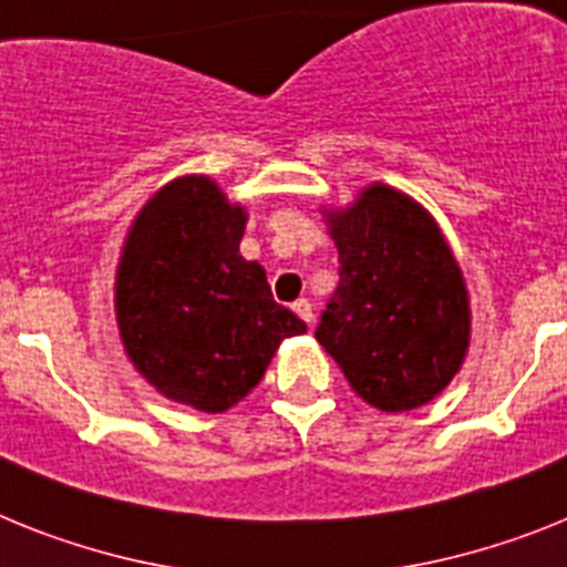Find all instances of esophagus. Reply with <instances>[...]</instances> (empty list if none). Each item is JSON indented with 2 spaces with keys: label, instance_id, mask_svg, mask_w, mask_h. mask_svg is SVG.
<instances>
[{
  "label": "esophagus",
  "instance_id": "obj_1",
  "mask_svg": "<svg viewBox=\"0 0 567 567\" xmlns=\"http://www.w3.org/2000/svg\"><path fill=\"white\" fill-rule=\"evenodd\" d=\"M292 309H295V315H298L300 320H303V323H312L315 320V312H312V303H309L307 298H298L292 303Z\"/></svg>",
  "mask_w": 567,
  "mask_h": 567
}]
</instances>
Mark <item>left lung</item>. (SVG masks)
<instances>
[{"instance_id": "obj_1", "label": "left lung", "mask_w": 567, "mask_h": 567, "mask_svg": "<svg viewBox=\"0 0 567 567\" xmlns=\"http://www.w3.org/2000/svg\"><path fill=\"white\" fill-rule=\"evenodd\" d=\"M323 215L340 284L315 338L380 412L432 403L471 340L468 289L443 229L412 195L380 182Z\"/></svg>"}]
</instances>
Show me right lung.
<instances>
[{
  "label": "right lung",
  "mask_w": 567,
  "mask_h": 567,
  "mask_svg": "<svg viewBox=\"0 0 567 567\" xmlns=\"http://www.w3.org/2000/svg\"><path fill=\"white\" fill-rule=\"evenodd\" d=\"M247 209L207 175L164 184L138 209L115 269L124 352L155 392L221 414L247 398L280 340L307 323L275 303L267 272L240 255Z\"/></svg>",
  "instance_id": "obj_1"
}]
</instances>
